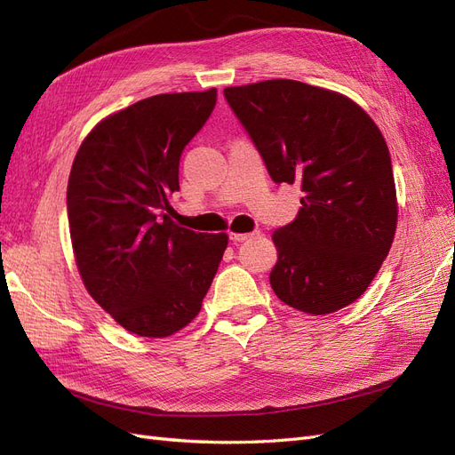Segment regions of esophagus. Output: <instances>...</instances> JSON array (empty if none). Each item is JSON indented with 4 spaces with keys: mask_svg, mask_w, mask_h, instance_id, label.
<instances>
[{
    "mask_svg": "<svg viewBox=\"0 0 455 455\" xmlns=\"http://www.w3.org/2000/svg\"><path fill=\"white\" fill-rule=\"evenodd\" d=\"M254 235H256V233H229V239L233 243H243V241H249Z\"/></svg>",
    "mask_w": 455,
    "mask_h": 455,
    "instance_id": "obj_1",
    "label": "esophagus"
}]
</instances>
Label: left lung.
Masks as SVG:
<instances>
[{"mask_svg":"<svg viewBox=\"0 0 455 455\" xmlns=\"http://www.w3.org/2000/svg\"><path fill=\"white\" fill-rule=\"evenodd\" d=\"M273 182H299L294 222L273 231V292L326 315L361 298L389 254L396 191L389 148L364 109L294 79L224 89Z\"/></svg>","mask_w":455,"mask_h":455,"instance_id":"obj_1","label":"left lung"}]
</instances>
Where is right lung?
Returning <instances> with one entry per match:
<instances>
[{
  "mask_svg": "<svg viewBox=\"0 0 455 455\" xmlns=\"http://www.w3.org/2000/svg\"><path fill=\"white\" fill-rule=\"evenodd\" d=\"M216 89L156 94L108 116L79 146L68 180V222L87 292L116 323L167 338L196 319L222 261L226 233L172 220L169 197L188 142Z\"/></svg>",
  "mask_w": 455,
  "mask_h": 455,
  "instance_id": "obj_1",
  "label": "right lung"
}]
</instances>
